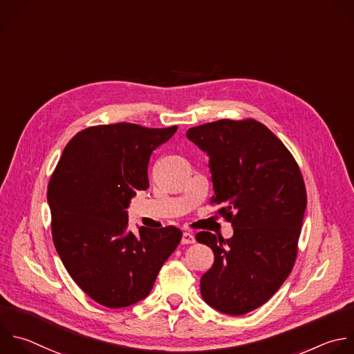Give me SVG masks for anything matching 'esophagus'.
I'll return each instance as SVG.
<instances>
[{"mask_svg":"<svg viewBox=\"0 0 354 354\" xmlns=\"http://www.w3.org/2000/svg\"><path fill=\"white\" fill-rule=\"evenodd\" d=\"M182 245H192V243H194L196 242V239H194V236H193V233H190V232H183V234H182Z\"/></svg>","mask_w":354,"mask_h":354,"instance_id":"1","label":"esophagus"}]
</instances>
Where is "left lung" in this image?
<instances>
[{"mask_svg": "<svg viewBox=\"0 0 354 354\" xmlns=\"http://www.w3.org/2000/svg\"><path fill=\"white\" fill-rule=\"evenodd\" d=\"M190 142L209 157L211 204L233 226L230 239L198 232L214 252L201 277L212 308L243 315L263 306L292 272L307 205L306 186L290 151L261 122L219 120L190 128Z\"/></svg>", "mask_w": 354, "mask_h": 354, "instance_id": "left-lung-1", "label": "left lung"}]
</instances>
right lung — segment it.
<instances>
[{
    "mask_svg": "<svg viewBox=\"0 0 354 354\" xmlns=\"http://www.w3.org/2000/svg\"><path fill=\"white\" fill-rule=\"evenodd\" d=\"M176 129L128 122L87 128L65 146L51 175L54 246L72 279L101 306L122 308L149 296L182 239L172 225L131 232L127 211L136 192L149 189L151 153Z\"/></svg>",
    "mask_w": 354,
    "mask_h": 354,
    "instance_id": "right-lung-1",
    "label": "right lung"
}]
</instances>
